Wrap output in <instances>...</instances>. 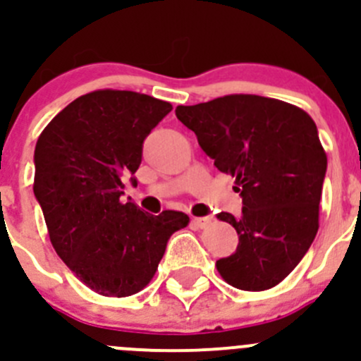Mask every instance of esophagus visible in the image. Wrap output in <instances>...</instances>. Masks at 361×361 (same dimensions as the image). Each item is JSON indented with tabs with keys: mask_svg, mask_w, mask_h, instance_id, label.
I'll list each match as a JSON object with an SVG mask.
<instances>
[{
	"mask_svg": "<svg viewBox=\"0 0 361 361\" xmlns=\"http://www.w3.org/2000/svg\"><path fill=\"white\" fill-rule=\"evenodd\" d=\"M212 223V217H192L191 224L195 228H207Z\"/></svg>",
	"mask_w": 361,
	"mask_h": 361,
	"instance_id": "obj_1",
	"label": "esophagus"
}]
</instances>
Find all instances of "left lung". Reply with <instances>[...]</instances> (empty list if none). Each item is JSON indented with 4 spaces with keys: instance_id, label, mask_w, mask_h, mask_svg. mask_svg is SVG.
I'll list each match as a JSON object with an SVG mask.
<instances>
[{
    "instance_id": "obj_1",
    "label": "left lung",
    "mask_w": 361,
    "mask_h": 361,
    "mask_svg": "<svg viewBox=\"0 0 361 361\" xmlns=\"http://www.w3.org/2000/svg\"><path fill=\"white\" fill-rule=\"evenodd\" d=\"M217 170L235 177L242 214L221 212L237 230V251L216 262L228 284L263 291L279 284L317 233L326 154L307 112L256 94L177 106Z\"/></svg>"
}]
</instances>
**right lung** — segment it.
I'll return each mask as SVG.
<instances>
[{"label": "right lung", "instance_id": "right-lung-1", "mask_svg": "<svg viewBox=\"0 0 361 361\" xmlns=\"http://www.w3.org/2000/svg\"><path fill=\"white\" fill-rule=\"evenodd\" d=\"M170 110L140 92H89L61 110L35 147L33 191L52 245L103 297L144 290L169 238L189 223L184 212L152 216L121 200L123 177L137 172L144 140Z\"/></svg>", "mask_w": 361, "mask_h": 361}]
</instances>
